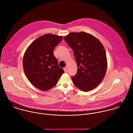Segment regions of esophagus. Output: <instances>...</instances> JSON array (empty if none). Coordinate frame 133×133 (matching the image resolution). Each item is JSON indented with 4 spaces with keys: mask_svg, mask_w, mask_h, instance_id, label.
Wrapping results in <instances>:
<instances>
[{
    "mask_svg": "<svg viewBox=\"0 0 133 133\" xmlns=\"http://www.w3.org/2000/svg\"><path fill=\"white\" fill-rule=\"evenodd\" d=\"M64 71H65V72H67V67H65L64 68Z\"/></svg>",
    "mask_w": 133,
    "mask_h": 133,
    "instance_id": "obj_1",
    "label": "esophagus"
}]
</instances>
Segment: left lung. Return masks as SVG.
Returning a JSON list of instances; mask_svg holds the SVG:
<instances>
[{
	"mask_svg": "<svg viewBox=\"0 0 133 133\" xmlns=\"http://www.w3.org/2000/svg\"><path fill=\"white\" fill-rule=\"evenodd\" d=\"M64 40L73 50L77 66V73L71 76L74 85L84 91L95 88L103 81L107 68L103 45L85 32H71Z\"/></svg>",
	"mask_w": 133,
	"mask_h": 133,
	"instance_id": "8db88e82",
	"label": "left lung"
}]
</instances>
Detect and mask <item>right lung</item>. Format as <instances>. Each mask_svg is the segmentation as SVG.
I'll list each match as a JSON object with an SVG mask.
<instances>
[{"label":"right lung","instance_id":"add662e5","mask_svg":"<svg viewBox=\"0 0 133 133\" xmlns=\"http://www.w3.org/2000/svg\"><path fill=\"white\" fill-rule=\"evenodd\" d=\"M62 40L61 36L46 34L35 40L26 50L23 59L24 71L37 88L42 91L52 88L64 73L53 52Z\"/></svg>","mask_w":133,"mask_h":133}]
</instances>
